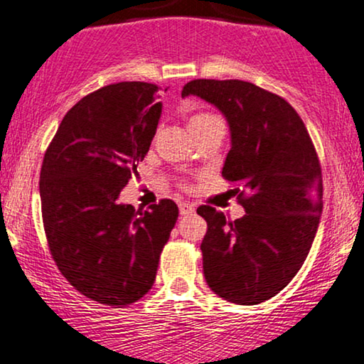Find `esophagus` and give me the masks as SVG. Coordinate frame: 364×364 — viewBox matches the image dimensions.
<instances>
[{
	"label": "esophagus",
	"instance_id": "34e87169",
	"mask_svg": "<svg viewBox=\"0 0 364 364\" xmlns=\"http://www.w3.org/2000/svg\"><path fill=\"white\" fill-rule=\"evenodd\" d=\"M195 213V206L190 205V203H179V215L185 216V215H191Z\"/></svg>",
	"mask_w": 364,
	"mask_h": 364
}]
</instances>
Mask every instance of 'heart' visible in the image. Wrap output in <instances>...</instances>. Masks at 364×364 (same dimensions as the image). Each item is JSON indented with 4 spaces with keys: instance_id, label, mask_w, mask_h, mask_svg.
I'll use <instances>...</instances> for the list:
<instances>
[{
    "instance_id": "1",
    "label": "heart",
    "mask_w": 364,
    "mask_h": 364,
    "mask_svg": "<svg viewBox=\"0 0 364 364\" xmlns=\"http://www.w3.org/2000/svg\"><path fill=\"white\" fill-rule=\"evenodd\" d=\"M211 118H213V114H208V113H195V114H191L190 118H188V126H190V132H191V129H195L196 126L203 124V123H205V121L211 119Z\"/></svg>"
}]
</instances>
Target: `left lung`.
<instances>
[{
    "label": "left lung",
    "instance_id": "left-lung-1",
    "mask_svg": "<svg viewBox=\"0 0 364 364\" xmlns=\"http://www.w3.org/2000/svg\"><path fill=\"white\" fill-rule=\"evenodd\" d=\"M216 106L230 126L223 176L243 185L246 215L228 221L211 206L203 273L211 291L236 304L278 294L301 268L323 211V179L306 126L288 101L240 80H193L181 96Z\"/></svg>",
    "mask_w": 364,
    "mask_h": 364
}]
</instances>
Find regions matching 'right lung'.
Instances as JSON below:
<instances>
[{
	"label": "right lung",
	"mask_w": 364,
	"mask_h": 364,
	"mask_svg": "<svg viewBox=\"0 0 364 364\" xmlns=\"http://www.w3.org/2000/svg\"><path fill=\"white\" fill-rule=\"evenodd\" d=\"M158 90L123 81L85 96L43 159L41 213L53 259L71 287L108 306L132 304L151 289L178 220L171 200L148 211L118 201L156 133Z\"/></svg>",
	"instance_id": "right-lung-1"
}]
</instances>
